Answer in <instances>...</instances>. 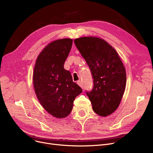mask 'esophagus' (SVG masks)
I'll return each mask as SVG.
<instances>
[{"instance_id":"1","label":"esophagus","mask_w":153,"mask_h":153,"mask_svg":"<svg viewBox=\"0 0 153 153\" xmlns=\"http://www.w3.org/2000/svg\"><path fill=\"white\" fill-rule=\"evenodd\" d=\"M77 84L81 87V88H83V84H82V81H79L78 82H77Z\"/></svg>"}]
</instances>
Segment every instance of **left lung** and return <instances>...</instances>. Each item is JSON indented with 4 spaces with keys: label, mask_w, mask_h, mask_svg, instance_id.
Listing matches in <instances>:
<instances>
[{
    "label": "left lung",
    "mask_w": 153,
    "mask_h": 153,
    "mask_svg": "<svg viewBox=\"0 0 153 153\" xmlns=\"http://www.w3.org/2000/svg\"><path fill=\"white\" fill-rule=\"evenodd\" d=\"M89 66L94 87L87 92L92 109L101 117H107L118 108L125 90L126 70L118 53L105 39L84 36L74 41Z\"/></svg>",
    "instance_id": "left-lung-1"
}]
</instances>
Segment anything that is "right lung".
Listing matches in <instances>:
<instances>
[{"label": "right lung", "instance_id": "1", "mask_svg": "<svg viewBox=\"0 0 153 153\" xmlns=\"http://www.w3.org/2000/svg\"><path fill=\"white\" fill-rule=\"evenodd\" d=\"M72 39L54 40L38 56L33 73L36 97L44 109L57 118L68 117L76 97L82 91L72 81L64 64L71 51Z\"/></svg>", "mask_w": 153, "mask_h": 153}]
</instances>
